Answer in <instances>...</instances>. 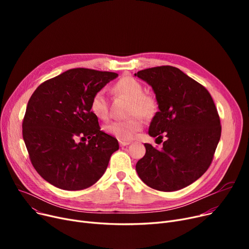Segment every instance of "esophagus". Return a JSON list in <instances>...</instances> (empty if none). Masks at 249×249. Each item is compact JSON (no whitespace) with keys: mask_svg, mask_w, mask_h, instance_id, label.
Instances as JSON below:
<instances>
[{"mask_svg":"<svg viewBox=\"0 0 249 249\" xmlns=\"http://www.w3.org/2000/svg\"><path fill=\"white\" fill-rule=\"evenodd\" d=\"M130 144V142L129 141H120V145L121 146H127V145H129Z\"/></svg>","mask_w":249,"mask_h":249,"instance_id":"obj_1","label":"esophagus"}]
</instances>
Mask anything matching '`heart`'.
<instances>
[{"label": "heart", "instance_id": "obj_1", "mask_svg": "<svg viewBox=\"0 0 249 249\" xmlns=\"http://www.w3.org/2000/svg\"><path fill=\"white\" fill-rule=\"evenodd\" d=\"M113 90L115 94L123 96L130 100L128 116H132L124 121H115L108 124L106 131L119 140H131L143 127V119H151L158 112V100L148 93H144V87L132 76H124L118 81ZM90 111L103 120L109 117V103L104 90H99L93 96L89 104Z\"/></svg>", "mask_w": 249, "mask_h": 249}]
</instances>
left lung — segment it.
<instances>
[{"mask_svg":"<svg viewBox=\"0 0 249 249\" xmlns=\"http://www.w3.org/2000/svg\"><path fill=\"white\" fill-rule=\"evenodd\" d=\"M135 75L152 87L159 103L160 112L148 133L156 140L166 138L160 150L145 143L146 152L137 161L136 172L154 190L186 188L206 173L221 137L214 101L204 86L171 65L139 71Z\"/></svg>","mask_w":249,"mask_h":249,"instance_id":"obj_1","label":"left lung"}]
</instances>
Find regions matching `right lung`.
Returning <instances> with one entry per match:
<instances>
[{
	"mask_svg": "<svg viewBox=\"0 0 249 249\" xmlns=\"http://www.w3.org/2000/svg\"><path fill=\"white\" fill-rule=\"evenodd\" d=\"M117 76L72 69L45 81L32 94L22 123L23 139L32 165L49 184L80 191L93 186L106 172L119 143L102 131L89 104Z\"/></svg>",
	"mask_w": 249,
	"mask_h": 249,
	"instance_id": "right-lung-1",
	"label": "right lung"
}]
</instances>
